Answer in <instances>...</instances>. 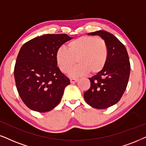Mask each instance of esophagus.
<instances>
[{
    "label": "esophagus",
    "mask_w": 146,
    "mask_h": 146,
    "mask_svg": "<svg viewBox=\"0 0 146 146\" xmlns=\"http://www.w3.org/2000/svg\"><path fill=\"white\" fill-rule=\"evenodd\" d=\"M77 81H78L77 79H70V82H71V84H75V83H76Z\"/></svg>",
    "instance_id": "obj_1"
}]
</instances>
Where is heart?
Wrapping results in <instances>:
<instances>
[{
    "mask_svg": "<svg viewBox=\"0 0 146 146\" xmlns=\"http://www.w3.org/2000/svg\"><path fill=\"white\" fill-rule=\"evenodd\" d=\"M108 47L100 38L81 36L67 44V48L60 47L56 52L57 65L62 73L69 72V75L78 77L88 74L94 75L100 72L104 67L108 58Z\"/></svg>",
    "mask_w": 146,
    "mask_h": 146,
    "instance_id": "obj_1",
    "label": "heart"
}]
</instances>
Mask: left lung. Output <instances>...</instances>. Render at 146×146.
Instances as JSON below:
<instances>
[{
    "instance_id": "left-lung-1",
    "label": "left lung",
    "mask_w": 146,
    "mask_h": 146,
    "mask_svg": "<svg viewBox=\"0 0 146 146\" xmlns=\"http://www.w3.org/2000/svg\"><path fill=\"white\" fill-rule=\"evenodd\" d=\"M99 36L108 47V58L103 69L89 78L90 89L84 93L86 102L97 109H104L119 102L126 90L130 62L126 48L110 33L99 30L88 34Z\"/></svg>"
}]
</instances>
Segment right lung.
I'll list each match as a JSON object with an SVG mask.
<instances>
[{
    "instance_id": "right-lung-1",
    "label": "right lung",
    "mask_w": 146,
    "mask_h": 146,
    "mask_svg": "<svg viewBox=\"0 0 146 146\" xmlns=\"http://www.w3.org/2000/svg\"><path fill=\"white\" fill-rule=\"evenodd\" d=\"M67 34H46L29 40L20 49L14 76L18 93L31 110L46 112L59 104L70 80L57 67L56 52Z\"/></svg>"
}]
</instances>
